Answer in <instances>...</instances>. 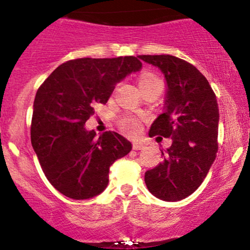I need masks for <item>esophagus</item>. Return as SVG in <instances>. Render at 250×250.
Wrapping results in <instances>:
<instances>
[{
  "mask_svg": "<svg viewBox=\"0 0 250 250\" xmlns=\"http://www.w3.org/2000/svg\"><path fill=\"white\" fill-rule=\"evenodd\" d=\"M146 146L142 145V143L140 142H134L133 143V149L134 150H142V149H145Z\"/></svg>",
  "mask_w": 250,
  "mask_h": 250,
  "instance_id": "obj_1",
  "label": "esophagus"
}]
</instances>
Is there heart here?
<instances>
[{
  "mask_svg": "<svg viewBox=\"0 0 250 250\" xmlns=\"http://www.w3.org/2000/svg\"><path fill=\"white\" fill-rule=\"evenodd\" d=\"M149 85H161L162 87V83L156 76L151 75V74H142L139 80V87L145 88L149 87ZM122 127L128 134H135L137 131V123L134 120H125L122 122Z\"/></svg>",
  "mask_w": 250,
  "mask_h": 250,
  "instance_id": "heart-1",
  "label": "heart"
}]
</instances>
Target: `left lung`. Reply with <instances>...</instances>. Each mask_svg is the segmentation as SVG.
Instances as JSON below:
<instances>
[{"label": "left lung", "instance_id": "obj_1", "mask_svg": "<svg viewBox=\"0 0 250 250\" xmlns=\"http://www.w3.org/2000/svg\"><path fill=\"white\" fill-rule=\"evenodd\" d=\"M165 75L163 113L149 136L171 137L165 160L146 171L145 182L154 196L180 201L193 194L207 176L217 153L219 105L205 76L190 63L171 55H140Z\"/></svg>", "mask_w": 250, "mask_h": 250}]
</instances>
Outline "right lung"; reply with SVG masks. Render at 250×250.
Instances as JSON below:
<instances>
[{
	"label": "right lung",
	"instance_id": "right-lung-1",
	"mask_svg": "<svg viewBox=\"0 0 250 250\" xmlns=\"http://www.w3.org/2000/svg\"><path fill=\"white\" fill-rule=\"evenodd\" d=\"M137 57L77 59L56 68L37 90L31 145L43 173L60 193L87 200L107 188L109 168L131 150L115 131L96 136L84 127L96 103L105 104L115 85L141 70Z\"/></svg>",
	"mask_w": 250,
	"mask_h": 250
}]
</instances>
